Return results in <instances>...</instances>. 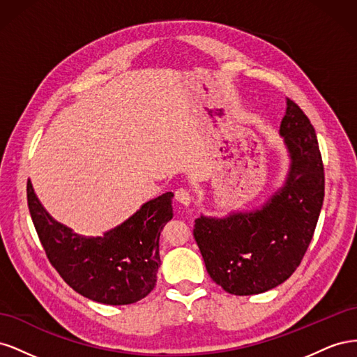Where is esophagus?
<instances>
[{
    "mask_svg": "<svg viewBox=\"0 0 357 357\" xmlns=\"http://www.w3.org/2000/svg\"><path fill=\"white\" fill-rule=\"evenodd\" d=\"M176 199H177V202H180L183 205H189L192 202V197H190L189 190L183 189V188L176 190Z\"/></svg>",
    "mask_w": 357,
    "mask_h": 357,
    "instance_id": "esophagus-1",
    "label": "esophagus"
}]
</instances>
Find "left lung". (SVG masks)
<instances>
[{
  "mask_svg": "<svg viewBox=\"0 0 357 357\" xmlns=\"http://www.w3.org/2000/svg\"><path fill=\"white\" fill-rule=\"evenodd\" d=\"M289 156L282 188L253 210L222 218L201 214L193 236L214 283L232 295L271 290L295 273L314 234L325 197L316 131L299 107L286 100L280 123Z\"/></svg>",
  "mask_w": 357,
  "mask_h": 357,
  "instance_id": "left-lung-1",
  "label": "left lung"
}]
</instances>
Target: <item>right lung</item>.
Returning <instances> with one entry per match:
<instances>
[{"label":"right lung","instance_id":"right-lung-1","mask_svg":"<svg viewBox=\"0 0 357 357\" xmlns=\"http://www.w3.org/2000/svg\"><path fill=\"white\" fill-rule=\"evenodd\" d=\"M26 195L50 264L77 294L105 305H128L153 290L160 266L159 236L172 219L174 193L167 192L144 202L131 218L101 236L75 234L53 219L37 198L31 180Z\"/></svg>","mask_w":357,"mask_h":357}]
</instances>
